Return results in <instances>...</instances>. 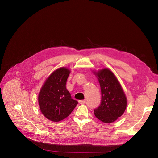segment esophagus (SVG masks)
<instances>
[{
	"instance_id": "esophagus-1",
	"label": "esophagus",
	"mask_w": 158,
	"mask_h": 158,
	"mask_svg": "<svg viewBox=\"0 0 158 158\" xmlns=\"http://www.w3.org/2000/svg\"><path fill=\"white\" fill-rule=\"evenodd\" d=\"M80 104H84L85 103V100H79L78 101Z\"/></svg>"
}]
</instances>
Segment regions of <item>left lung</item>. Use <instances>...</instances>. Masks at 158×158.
Returning a JSON list of instances; mask_svg holds the SVG:
<instances>
[{"label": "left lung", "instance_id": "left-lung-1", "mask_svg": "<svg viewBox=\"0 0 158 158\" xmlns=\"http://www.w3.org/2000/svg\"><path fill=\"white\" fill-rule=\"evenodd\" d=\"M101 87L102 99L94 109L95 116L105 123H111L125 111L127 98L121 85L112 72L103 69L96 73Z\"/></svg>", "mask_w": 158, "mask_h": 158}]
</instances>
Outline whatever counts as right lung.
<instances>
[{
    "label": "right lung",
    "instance_id": "add662e5",
    "mask_svg": "<svg viewBox=\"0 0 158 158\" xmlns=\"http://www.w3.org/2000/svg\"><path fill=\"white\" fill-rule=\"evenodd\" d=\"M70 70L60 68L54 71L43 85L38 97L43 114L49 120L58 122L67 117L78 102L72 99L66 89V80Z\"/></svg>",
    "mask_w": 158,
    "mask_h": 158
}]
</instances>
